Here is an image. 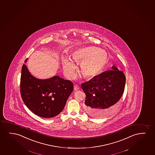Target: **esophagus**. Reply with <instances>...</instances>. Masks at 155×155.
I'll return each mask as SVG.
<instances>
[{"label":"esophagus","instance_id":"esophagus-1","mask_svg":"<svg viewBox=\"0 0 155 155\" xmlns=\"http://www.w3.org/2000/svg\"><path fill=\"white\" fill-rule=\"evenodd\" d=\"M74 91H77V90L79 89V87L78 85L76 84V85H74Z\"/></svg>","mask_w":155,"mask_h":155}]
</instances>
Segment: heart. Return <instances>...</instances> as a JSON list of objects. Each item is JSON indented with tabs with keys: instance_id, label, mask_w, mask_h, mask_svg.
Wrapping results in <instances>:
<instances>
[{
	"instance_id": "obj_1",
	"label": "heart",
	"mask_w": 155,
	"mask_h": 155,
	"mask_svg": "<svg viewBox=\"0 0 155 155\" xmlns=\"http://www.w3.org/2000/svg\"><path fill=\"white\" fill-rule=\"evenodd\" d=\"M72 59L80 64L79 70L85 78L91 79L102 72L108 61V54L103 49L94 46L83 47L77 49L72 55ZM63 68L69 78L74 76L75 65L67 58L62 60Z\"/></svg>"
}]
</instances>
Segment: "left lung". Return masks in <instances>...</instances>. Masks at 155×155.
I'll return each instance as SVG.
<instances>
[{
	"mask_svg": "<svg viewBox=\"0 0 155 155\" xmlns=\"http://www.w3.org/2000/svg\"><path fill=\"white\" fill-rule=\"evenodd\" d=\"M112 68L113 70L103 72L81 86L86 95L84 110L95 118L112 113L124 91L125 75L115 66Z\"/></svg>",
	"mask_w": 155,
	"mask_h": 155,
	"instance_id": "1",
	"label": "left lung"
}]
</instances>
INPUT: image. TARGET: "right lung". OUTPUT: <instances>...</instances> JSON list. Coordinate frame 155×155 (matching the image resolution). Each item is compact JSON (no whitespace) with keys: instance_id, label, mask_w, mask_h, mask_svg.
I'll list each match as a JSON object with an SVG mask.
<instances>
[{"instance_id":"add662e5","label":"right lung","mask_w":155,"mask_h":155,"mask_svg":"<svg viewBox=\"0 0 155 155\" xmlns=\"http://www.w3.org/2000/svg\"><path fill=\"white\" fill-rule=\"evenodd\" d=\"M73 89V83L70 81L59 76L39 79L30 74L25 64L22 66L21 98L28 108L38 117L51 118L60 114Z\"/></svg>"}]
</instances>
